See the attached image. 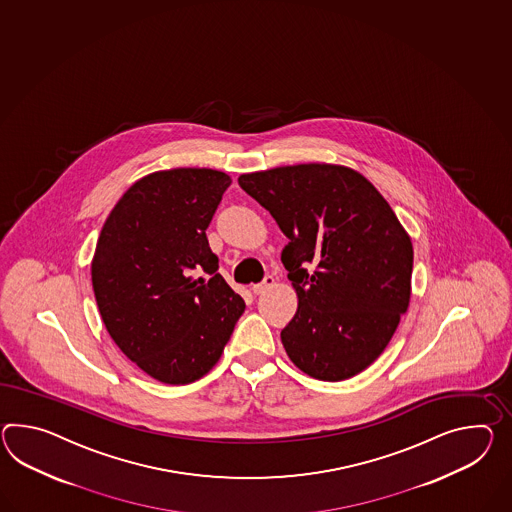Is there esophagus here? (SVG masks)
<instances>
[{
  "instance_id": "obj_1",
  "label": "esophagus",
  "mask_w": 512,
  "mask_h": 512,
  "mask_svg": "<svg viewBox=\"0 0 512 512\" xmlns=\"http://www.w3.org/2000/svg\"><path fill=\"white\" fill-rule=\"evenodd\" d=\"M275 279L272 275H266L264 279H262V283H257V285H253L251 290H253V294H262V292H266L268 288L274 287Z\"/></svg>"
}]
</instances>
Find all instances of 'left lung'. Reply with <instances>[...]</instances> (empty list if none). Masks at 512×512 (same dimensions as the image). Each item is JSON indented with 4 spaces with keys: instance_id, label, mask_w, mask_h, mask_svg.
I'll list each match as a JSON object with an SVG mask.
<instances>
[{
    "instance_id": "left-lung-1",
    "label": "left lung",
    "mask_w": 512,
    "mask_h": 512,
    "mask_svg": "<svg viewBox=\"0 0 512 512\" xmlns=\"http://www.w3.org/2000/svg\"><path fill=\"white\" fill-rule=\"evenodd\" d=\"M288 238L281 261L298 311L281 331L290 361L320 381L361 374L411 301L412 242L379 190L342 164L238 177Z\"/></svg>"
}]
</instances>
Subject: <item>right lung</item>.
<instances>
[{
    "instance_id": "1",
    "label": "right lung",
    "mask_w": 512,
    "mask_h": 512,
    "mask_svg": "<svg viewBox=\"0 0 512 512\" xmlns=\"http://www.w3.org/2000/svg\"><path fill=\"white\" fill-rule=\"evenodd\" d=\"M229 185L211 168L153 172L101 227L90 264L101 320L125 357L166 385L209 374L246 309L205 235Z\"/></svg>"
}]
</instances>
